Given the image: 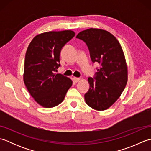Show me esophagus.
Instances as JSON below:
<instances>
[{"mask_svg": "<svg viewBox=\"0 0 151 151\" xmlns=\"http://www.w3.org/2000/svg\"><path fill=\"white\" fill-rule=\"evenodd\" d=\"M73 82H77L80 81V78H77V77H73Z\"/></svg>", "mask_w": 151, "mask_h": 151, "instance_id": "obj_1", "label": "esophagus"}]
</instances>
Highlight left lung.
<instances>
[{"mask_svg": "<svg viewBox=\"0 0 151 151\" xmlns=\"http://www.w3.org/2000/svg\"><path fill=\"white\" fill-rule=\"evenodd\" d=\"M76 37L84 41L91 61L100 65L94 77L88 78L89 89L84 95L86 104L96 110H106L120 97L127 83L123 49L116 38L106 30L89 28Z\"/></svg>", "mask_w": 151, "mask_h": 151, "instance_id": "1", "label": "left lung"}]
</instances>
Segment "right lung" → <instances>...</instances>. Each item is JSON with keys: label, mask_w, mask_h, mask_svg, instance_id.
Listing matches in <instances>:
<instances>
[{"label": "right lung", "mask_w": 151, "mask_h": 151, "mask_svg": "<svg viewBox=\"0 0 151 151\" xmlns=\"http://www.w3.org/2000/svg\"><path fill=\"white\" fill-rule=\"evenodd\" d=\"M72 30L47 32L32 40L24 60L23 80L32 97L45 108L62 102L73 82L62 74H56L60 54L64 45L75 36Z\"/></svg>", "instance_id": "right-lung-1"}]
</instances>
